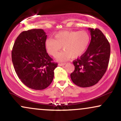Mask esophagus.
<instances>
[{
	"label": "esophagus",
	"mask_w": 121,
	"mask_h": 121,
	"mask_svg": "<svg viewBox=\"0 0 121 121\" xmlns=\"http://www.w3.org/2000/svg\"><path fill=\"white\" fill-rule=\"evenodd\" d=\"M59 66H64V65H65V63H59Z\"/></svg>",
	"instance_id": "esophagus-1"
}]
</instances>
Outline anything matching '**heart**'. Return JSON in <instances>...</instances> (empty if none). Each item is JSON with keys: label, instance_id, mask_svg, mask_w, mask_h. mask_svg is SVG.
<instances>
[{"label": "heart", "instance_id": "1", "mask_svg": "<svg viewBox=\"0 0 121 121\" xmlns=\"http://www.w3.org/2000/svg\"><path fill=\"white\" fill-rule=\"evenodd\" d=\"M90 40L89 34L86 31L65 30L57 33L55 39H47L45 45L47 52L52 56H56L62 47L64 51L57 55V59L64 61L82 56L86 51Z\"/></svg>", "mask_w": 121, "mask_h": 121}]
</instances>
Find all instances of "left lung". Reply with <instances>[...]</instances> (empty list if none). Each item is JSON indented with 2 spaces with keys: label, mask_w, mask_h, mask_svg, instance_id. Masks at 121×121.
Instances as JSON below:
<instances>
[{
  "label": "left lung",
  "mask_w": 121,
  "mask_h": 121,
  "mask_svg": "<svg viewBox=\"0 0 121 121\" xmlns=\"http://www.w3.org/2000/svg\"><path fill=\"white\" fill-rule=\"evenodd\" d=\"M91 41L86 52L73 61L74 70L70 78L74 84L82 87L96 84L106 72L109 64L110 46L103 33L98 29L89 28Z\"/></svg>",
  "instance_id": "left-lung-1"
}]
</instances>
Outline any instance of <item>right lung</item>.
<instances>
[{"label":"right lung","instance_id":"add662e5","mask_svg":"<svg viewBox=\"0 0 121 121\" xmlns=\"http://www.w3.org/2000/svg\"><path fill=\"white\" fill-rule=\"evenodd\" d=\"M47 35L41 29L22 32L15 40L12 61L21 81L35 90L47 88L53 81L57 63L53 62L45 48Z\"/></svg>","mask_w":121,"mask_h":121}]
</instances>
